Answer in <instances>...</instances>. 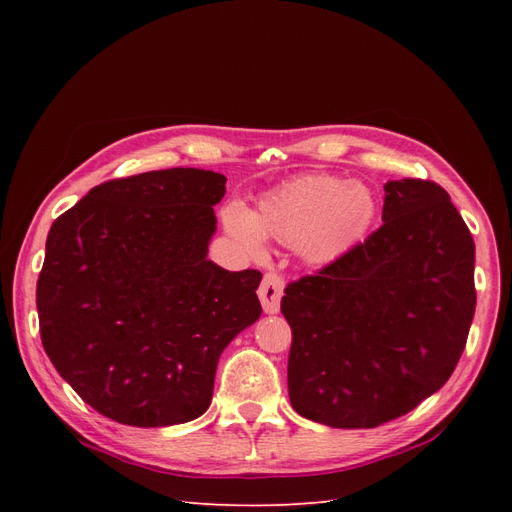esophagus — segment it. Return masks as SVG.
Instances as JSON below:
<instances>
[{
	"label": "esophagus",
	"mask_w": 512,
	"mask_h": 512,
	"mask_svg": "<svg viewBox=\"0 0 512 512\" xmlns=\"http://www.w3.org/2000/svg\"><path fill=\"white\" fill-rule=\"evenodd\" d=\"M282 294H284V277L277 273H265V277H262V284L258 288V297H260L262 309H265L267 314L280 312Z\"/></svg>",
	"instance_id": "34e87169"
}]
</instances>
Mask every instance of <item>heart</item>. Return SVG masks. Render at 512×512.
Listing matches in <instances>:
<instances>
[{"label":"heart","mask_w":512,"mask_h":512,"mask_svg":"<svg viewBox=\"0 0 512 512\" xmlns=\"http://www.w3.org/2000/svg\"><path fill=\"white\" fill-rule=\"evenodd\" d=\"M376 213V196L365 183L303 175L262 196L256 213L235 200L222 218L245 254H265L267 237H273L297 245L307 262L329 265L367 237Z\"/></svg>","instance_id":"obj_1"}]
</instances>
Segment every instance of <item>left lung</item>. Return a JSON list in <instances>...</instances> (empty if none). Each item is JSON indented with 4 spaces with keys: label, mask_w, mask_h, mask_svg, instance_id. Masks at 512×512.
I'll use <instances>...</instances> for the list:
<instances>
[{
    "label": "left lung",
    "mask_w": 512,
    "mask_h": 512,
    "mask_svg": "<svg viewBox=\"0 0 512 512\" xmlns=\"http://www.w3.org/2000/svg\"><path fill=\"white\" fill-rule=\"evenodd\" d=\"M474 309V241L451 196L386 181L382 226L284 290L292 408L337 429L414 410L451 378Z\"/></svg>",
    "instance_id": "obj_1"
}]
</instances>
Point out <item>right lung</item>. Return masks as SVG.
I'll return each instance as SVG.
<instances>
[{
	"instance_id": "add662e5",
	"label": "right lung",
	"mask_w": 512,
	"mask_h": 512,
	"mask_svg": "<svg viewBox=\"0 0 512 512\" xmlns=\"http://www.w3.org/2000/svg\"><path fill=\"white\" fill-rule=\"evenodd\" d=\"M224 194L213 170H151L96 185L49 230L36 288L42 346L117 423L198 418L220 354L262 314V273L207 258Z\"/></svg>"
}]
</instances>
